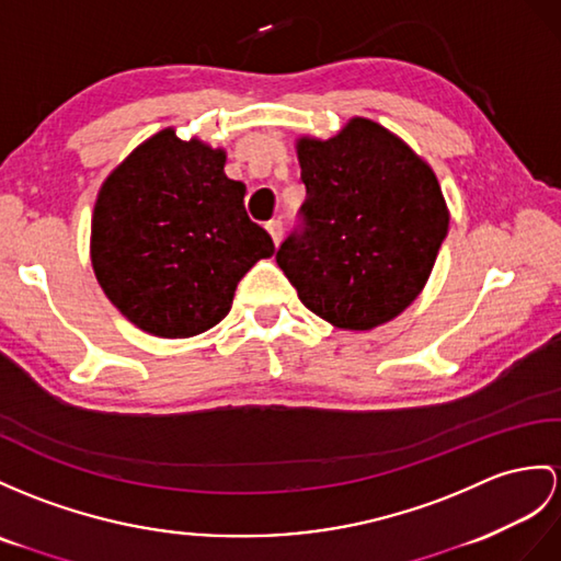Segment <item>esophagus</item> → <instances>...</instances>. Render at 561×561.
<instances>
[{
	"label": "esophagus",
	"instance_id": "obj_1",
	"mask_svg": "<svg viewBox=\"0 0 561 561\" xmlns=\"http://www.w3.org/2000/svg\"><path fill=\"white\" fill-rule=\"evenodd\" d=\"M266 230H268V236H271V240H273V244H280V240H283V224L280 221H268L266 224Z\"/></svg>",
	"mask_w": 561,
	"mask_h": 561
}]
</instances>
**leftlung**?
I'll return each mask as SVG.
<instances>
[{
    "mask_svg": "<svg viewBox=\"0 0 561 561\" xmlns=\"http://www.w3.org/2000/svg\"><path fill=\"white\" fill-rule=\"evenodd\" d=\"M305 228L276 262L302 305L343 331H371L414 302L447 236L433 169L402 138L354 116L328 140L295 142Z\"/></svg>",
    "mask_w": 561,
    "mask_h": 561,
    "instance_id": "1",
    "label": "left lung"
}]
</instances>
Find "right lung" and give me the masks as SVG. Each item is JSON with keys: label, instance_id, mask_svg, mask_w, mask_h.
I'll list each match as a JSON object with an SVG mask.
<instances>
[{"label": "right lung", "instance_id": "add662e5", "mask_svg": "<svg viewBox=\"0 0 561 561\" xmlns=\"http://www.w3.org/2000/svg\"><path fill=\"white\" fill-rule=\"evenodd\" d=\"M226 152L163 128L106 175L92 211L94 276L123 317L157 337L209 331L240 278L276 248L244 211Z\"/></svg>", "mask_w": 561, "mask_h": 561}]
</instances>
